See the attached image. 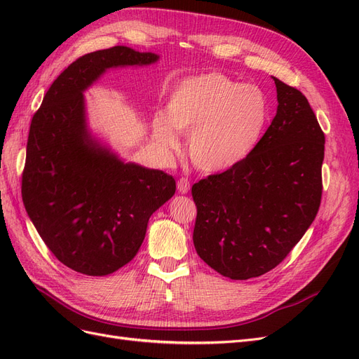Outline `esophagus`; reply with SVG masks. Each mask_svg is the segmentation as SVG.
<instances>
[{
    "instance_id": "34e87169",
    "label": "esophagus",
    "mask_w": 359,
    "mask_h": 359,
    "mask_svg": "<svg viewBox=\"0 0 359 359\" xmlns=\"http://www.w3.org/2000/svg\"><path fill=\"white\" fill-rule=\"evenodd\" d=\"M177 189L180 193H187L190 190V181L187 178H180L177 182Z\"/></svg>"
}]
</instances>
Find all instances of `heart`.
<instances>
[{
    "instance_id": "heart-1",
    "label": "heart",
    "mask_w": 359,
    "mask_h": 359,
    "mask_svg": "<svg viewBox=\"0 0 359 359\" xmlns=\"http://www.w3.org/2000/svg\"><path fill=\"white\" fill-rule=\"evenodd\" d=\"M271 118L266 94L252 83L223 73H205L181 81L169 95L166 114L153 118L154 144L165 153L180 148L189 135V154L203 172H224L252 156Z\"/></svg>"
}]
</instances>
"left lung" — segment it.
I'll use <instances>...</instances> for the list:
<instances>
[{"instance_id":"8db88e82","label":"left lung","mask_w":359,"mask_h":359,"mask_svg":"<svg viewBox=\"0 0 359 359\" xmlns=\"http://www.w3.org/2000/svg\"><path fill=\"white\" fill-rule=\"evenodd\" d=\"M277 114L255 153L191 187L194 248L232 280L259 277L306 233L322 199L325 135L299 90L273 78Z\"/></svg>"}]
</instances>
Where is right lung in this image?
I'll use <instances>...</instances> for the list:
<instances>
[{
  "label": "right lung",
  "mask_w": 359,
  "mask_h": 359,
  "mask_svg": "<svg viewBox=\"0 0 359 359\" xmlns=\"http://www.w3.org/2000/svg\"><path fill=\"white\" fill-rule=\"evenodd\" d=\"M157 60L127 46L86 53L53 81L31 119L22 201L41 240L76 273L107 276L128 264L149 217L175 194L172 175L119 160L85 119L83 91L107 69Z\"/></svg>",
  "instance_id": "add662e5"
}]
</instances>
